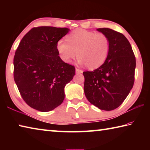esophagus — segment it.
<instances>
[{"mask_svg": "<svg viewBox=\"0 0 150 150\" xmlns=\"http://www.w3.org/2000/svg\"><path fill=\"white\" fill-rule=\"evenodd\" d=\"M75 71H76V73H78V74H80V73H83V71L79 69H78V68H76Z\"/></svg>", "mask_w": 150, "mask_h": 150, "instance_id": "esophagus-1", "label": "esophagus"}]
</instances>
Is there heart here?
<instances>
[{
  "instance_id": "heart-1",
  "label": "heart",
  "mask_w": 150,
  "mask_h": 150,
  "mask_svg": "<svg viewBox=\"0 0 150 150\" xmlns=\"http://www.w3.org/2000/svg\"><path fill=\"white\" fill-rule=\"evenodd\" d=\"M66 41L59 40L57 50L62 59L70 63L77 55L78 62L89 69L100 67L108 56L110 42L103 33L77 29L67 35Z\"/></svg>"
}]
</instances>
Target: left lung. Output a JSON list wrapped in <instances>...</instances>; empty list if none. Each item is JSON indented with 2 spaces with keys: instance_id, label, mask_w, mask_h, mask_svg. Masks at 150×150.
I'll return each mask as SVG.
<instances>
[{
  "instance_id": "1",
  "label": "left lung",
  "mask_w": 150,
  "mask_h": 150,
  "mask_svg": "<svg viewBox=\"0 0 150 150\" xmlns=\"http://www.w3.org/2000/svg\"><path fill=\"white\" fill-rule=\"evenodd\" d=\"M110 42L105 62L93 71L83 72L87 100L100 110H112L126 99L134 83L136 57L128 40L120 32L98 28Z\"/></svg>"
}]
</instances>
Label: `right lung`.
<instances>
[{"mask_svg":"<svg viewBox=\"0 0 150 150\" xmlns=\"http://www.w3.org/2000/svg\"><path fill=\"white\" fill-rule=\"evenodd\" d=\"M67 28H33L15 52L14 79L23 100L41 112L54 110L63 103L64 88L75 74L74 66L59 56L57 43Z\"/></svg>","mask_w":150,"mask_h":150,"instance_id":"add662e5","label":"right lung"}]
</instances>
